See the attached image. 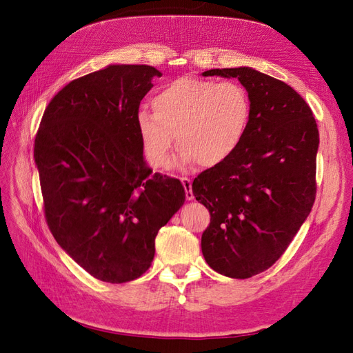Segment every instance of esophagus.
<instances>
[{"instance_id": "esophagus-1", "label": "esophagus", "mask_w": 353, "mask_h": 353, "mask_svg": "<svg viewBox=\"0 0 353 353\" xmlns=\"http://www.w3.org/2000/svg\"><path fill=\"white\" fill-rule=\"evenodd\" d=\"M181 183H183V185H184V190H185V197H187V200L194 199L193 190H191V181H190V178H187V176H183V178H181Z\"/></svg>"}]
</instances>
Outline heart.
Listing matches in <instances>:
<instances>
[{"instance_id":"obj_1","label":"heart","mask_w":353,"mask_h":353,"mask_svg":"<svg viewBox=\"0 0 353 353\" xmlns=\"http://www.w3.org/2000/svg\"><path fill=\"white\" fill-rule=\"evenodd\" d=\"M153 109L137 114L148 162L168 168L176 134L179 162L209 168L237 150L249 125L250 100L237 82L179 78L154 95Z\"/></svg>"}]
</instances>
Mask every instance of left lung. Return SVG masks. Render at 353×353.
<instances>
[{"label":"left lung","mask_w":353,"mask_h":353,"mask_svg":"<svg viewBox=\"0 0 353 353\" xmlns=\"http://www.w3.org/2000/svg\"><path fill=\"white\" fill-rule=\"evenodd\" d=\"M213 74L248 90L249 125L237 150L191 188L210 213L201 234L206 262L243 280L279 261L311 212L319 134L311 108L285 82L250 68L203 72Z\"/></svg>","instance_id":"8db88e82"}]
</instances>
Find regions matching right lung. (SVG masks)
Masks as SVG:
<instances>
[{"instance_id": "right-lung-1", "label": "right lung", "mask_w": 353, "mask_h": 353, "mask_svg": "<svg viewBox=\"0 0 353 353\" xmlns=\"http://www.w3.org/2000/svg\"><path fill=\"white\" fill-rule=\"evenodd\" d=\"M157 69L113 65L73 79L48 103L35 137L47 225L70 258L105 283L141 276L154 239L183 206L179 179L152 175L137 114Z\"/></svg>"}]
</instances>
